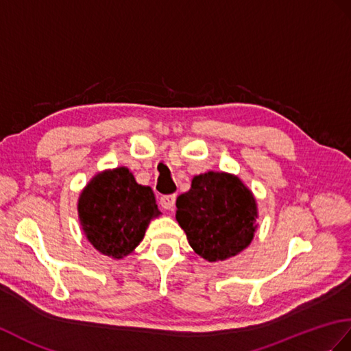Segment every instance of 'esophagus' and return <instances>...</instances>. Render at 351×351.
Wrapping results in <instances>:
<instances>
[{
  "mask_svg": "<svg viewBox=\"0 0 351 351\" xmlns=\"http://www.w3.org/2000/svg\"><path fill=\"white\" fill-rule=\"evenodd\" d=\"M175 200H176V195H175V194L162 195V197L160 199V205H161L162 209L173 210V208H175Z\"/></svg>",
  "mask_w": 351,
  "mask_h": 351,
  "instance_id": "34e87169",
  "label": "esophagus"
}]
</instances>
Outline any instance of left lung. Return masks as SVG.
<instances>
[{
    "label": "left lung",
    "instance_id": "obj_1",
    "mask_svg": "<svg viewBox=\"0 0 351 351\" xmlns=\"http://www.w3.org/2000/svg\"><path fill=\"white\" fill-rule=\"evenodd\" d=\"M258 209L239 176L227 172L195 175L191 189L176 199V221L195 254L223 262L254 239Z\"/></svg>",
    "mask_w": 351,
    "mask_h": 351
}]
</instances>
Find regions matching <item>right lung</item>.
Segmentation results:
<instances>
[{"label": "right lung", "mask_w": 351, "mask_h": 351, "mask_svg": "<svg viewBox=\"0 0 351 351\" xmlns=\"http://www.w3.org/2000/svg\"><path fill=\"white\" fill-rule=\"evenodd\" d=\"M77 215L88 242L119 260L136 250L161 213L151 186L137 184L128 167L121 166L91 178L79 194Z\"/></svg>", "instance_id": "right-lung-1"}]
</instances>
